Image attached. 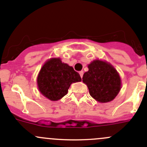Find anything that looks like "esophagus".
Returning <instances> with one entry per match:
<instances>
[{
    "mask_svg": "<svg viewBox=\"0 0 147 147\" xmlns=\"http://www.w3.org/2000/svg\"><path fill=\"white\" fill-rule=\"evenodd\" d=\"M79 74H80V76L82 78L83 75H84V71H79Z\"/></svg>",
    "mask_w": 147,
    "mask_h": 147,
    "instance_id": "1",
    "label": "esophagus"
}]
</instances>
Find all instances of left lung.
I'll use <instances>...</instances> for the list:
<instances>
[{
    "label": "left lung",
    "mask_w": 147,
    "mask_h": 147,
    "mask_svg": "<svg viewBox=\"0 0 147 147\" xmlns=\"http://www.w3.org/2000/svg\"><path fill=\"white\" fill-rule=\"evenodd\" d=\"M88 68L82 80L90 95L98 102L112 101L121 90V78L117 71L109 63L100 60L93 61Z\"/></svg>",
    "instance_id": "left-lung-1"
}]
</instances>
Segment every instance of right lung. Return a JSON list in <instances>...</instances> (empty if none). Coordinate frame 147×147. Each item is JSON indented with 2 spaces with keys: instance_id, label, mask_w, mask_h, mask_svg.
<instances>
[{
  "instance_id": "add662e5",
  "label": "right lung",
  "mask_w": 147,
  "mask_h": 147,
  "mask_svg": "<svg viewBox=\"0 0 147 147\" xmlns=\"http://www.w3.org/2000/svg\"><path fill=\"white\" fill-rule=\"evenodd\" d=\"M81 78L72 66L62 63L59 58L48 60L38 75V88L41 94L51 101H58L66 95L72 83Z\"/></svg>"
}]
</instances>
